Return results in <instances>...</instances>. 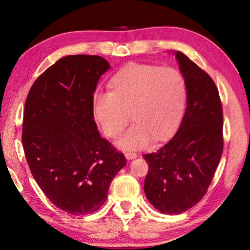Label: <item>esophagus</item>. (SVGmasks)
<instances>
[{
    "label": "esophagus",
    "instance_id": "obj_1",
    "mask_svg": "<svg viewBox=\"0 0 250 250\" xmlns=\"http://www.w3.org/2000/svg\"><path fill=\"white\" fill-rule=\"evenodd\" d=\"M125 157L127 159H134V158L137 157V153H135V152H126Z\"/></svg>",
    "mask_w": 250,
    "mask_h": 250
}]
</instances>
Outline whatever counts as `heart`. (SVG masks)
Returning a JSON list of instances; mask_svg holds the SVG:
<instances>
[{"instance_id": "heart-1", "label": "heart", "mask_w": 250, "mask_h": 250, "mask_svg": "<svg viewBox=\"0 0 250 250\" xmlns=\"http://www.w3.org/2000/svg\"><path fill=\"white\" fill-rule=\"evenodd\" d=\"M110 91L96 92L92 107L104 134L118 138L129 122L135 124L119 142L123 148L146 146L149 139L162 141L179 126L186 101V82L173 67L131 63L109 82Z\"/></svg>"}]
</instances>
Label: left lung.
<instances>
[{"label":"left lung","instance_id":"left-lung-1","mask_svg":"<svg viewBox=\"0 0 250 250\" xmlns=\"http://www.w3.org/2000/svg\"><path fill=\"white\" fill-rule=\"evenodd\" d=\"M175 57L184 76L187 107L180 128L156 152L144 154V192L164 214H181L201 201L224 148L223 104L215 82L186 55Z\"/></svg>","mask_w":250,"mask_h":250}]
</instances>
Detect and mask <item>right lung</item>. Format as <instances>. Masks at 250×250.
Instances as JSON below:
<instances>
[{
  "label": "right lung",
  "instance_id": "obj_1",
  "mask_svg": "<svg viewBox=\"0 0 250 250\" xmlns=\"http://www.w3.org/2000/svg\"><path fill=\"white\" fill-rule=\"evenodd\" d=\"M109 68L99 55H67L38 77L25 101L21 139L31 173L49 200L71 215L101 208L126 165L94 121L93 94Z\"/></svg>",
  "mask_w": 250,
  "mask_h": 250
}]
</instances>
